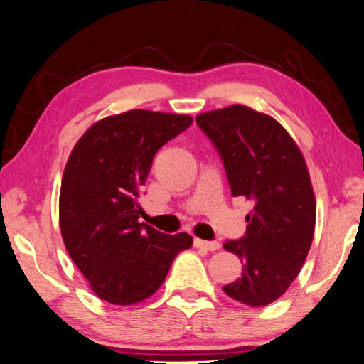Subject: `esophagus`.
<instances>
[{
  "instance_id": "34e87169",
  "label": "esophagus",
  "mask_w": 364,
  "mask_h": 364,
  "mask_svg": "<svg viewBox=\"0 0 364 364\" xmlns=\"http://www.w3.org/2000/svg\"><path fill=\"white\" fill-rule=\"evenodd\" d=\"M194 247L198 249H206V250H218L221 247V244L216 240H203V239H194Z\"/></svg>"
}]
</instances>
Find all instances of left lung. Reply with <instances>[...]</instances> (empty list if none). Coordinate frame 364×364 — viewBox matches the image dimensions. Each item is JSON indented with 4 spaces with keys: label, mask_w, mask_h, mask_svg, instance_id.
I'll return each mask as SVG.
<instances>
[{
    "label": "left lung",
    "mask_w": 364,
    "mask_h": 364,
    "mask_svg": "<svg viewBox=\"0 0 364 364\" xmlns=\"http://www.w3.org/2000/svg\"><path fill=\"white\" fill-rule=\"evenodd\" d=\"M223 158L232 196L254 208L245 235L224 249L242 262L226 295L249 306H265L282 296L299 275L315 232L316 201L300 148L270 115L231 105L196 117Z\"/></svg>",
    "instance_id": "1"
}]
</instances>
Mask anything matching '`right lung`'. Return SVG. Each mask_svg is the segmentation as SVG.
Returning a JSON list of instances; mask_svg holds the SVG:
<instances>
[{"label": "right lung", "instance_id": "right-lung-1", "mask_svg": "<svg viewBox=\"0 0 364 364\" xmlns=\"http://www.w3.org/2000/svg\"><path fill=\"white\" fill-rule=\"evenodd\" d=\"M191 122L189 115L129 110L95 122L70 151L60 183V234L90 289L109 304L151 296L176 255L193 245L186 232L168 235L138 221L153 158Z\"/></svg>", "mask_w": 364, "mask_h": 364}]
</instances>
